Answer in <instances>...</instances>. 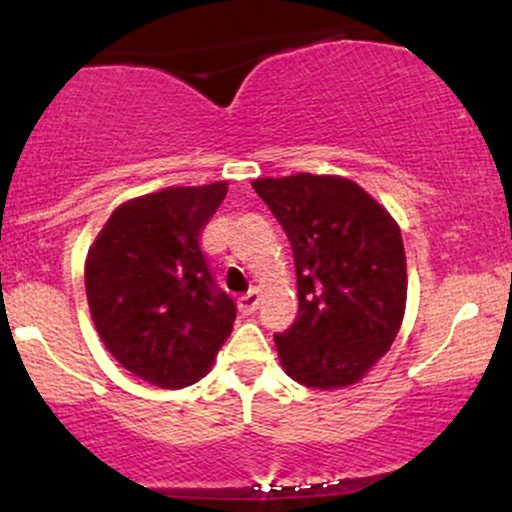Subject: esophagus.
<instances>
[{
  "mask_svg": "<svg viewBox=\"0 0 512 512\" xmlns=\"http://www.w3.org/2000/svg\"><path fill=\"white\" fill-rule=\"evenodd\" d=\"M257 305H260V291H255V289L238 298V308H240V313H243V315L255 313Z\"/></svg>",
  "mask_w": 512,
  "mask_h": 512,
  "instance_id": "esophagus-1",
  "label": "esophagus"
}]
</instances>
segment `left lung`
Returning <instances> with one entry per match:
<instances>
[{
  "mask_svg": "<svg viewBox=\"0 0 512 512\" xmlns=\"http://www.w3.org/2000/svg\"><path fill=\"white\" fill-rule=\"evenodd\" d=\"M255 192L293 250L298 315L276 332L281 366L315 390L354 385L395 342L407 303L399 226L356 182L298 173Z\"/></svg>",
  "mask_w": 512,
  "mask_h": 512,
  "instance_id": "8db88e82",
  "label": "left lung"
}]
</instances>
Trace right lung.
<instances>
[{"mask_svg": "<svg viewBox=\"0 0 512 512\" xmlns=\"http://www.w3.org/2000/svg\"><path fill=\"white\" fill-rule=\"evenodd\" d=\"M226 182L168 187L113 211L86 257V298L103 344L129 373L178 390L207 373L236 320L199 248Z\"/></svg>", "mask_w": 512, "mask_h": 512, "instance_id": "right-lung-1", "label": "right lung"}]
</instances>
